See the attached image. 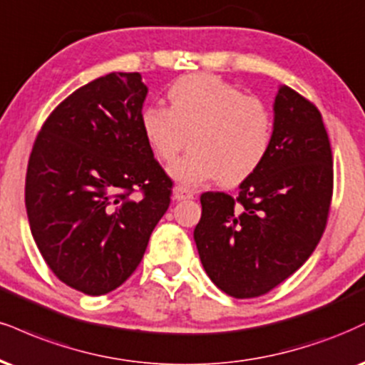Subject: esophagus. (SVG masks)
I'll use <instances>...</instances> for the list:
<instances>
[{"instance_id":"obj_1","label":"esophagus","mask_w":365,"mask_h":365,"mask_svg":"<svg viewBox=\"0 0 365 365\" xmlns=\"http://www.w3.org/2000/svg\"><path fill=\"white\" fill-rule=\"evenodd\" d=\"M173 199L175 200H188V199H194V192L188 190L185 187H175L173 188Z\"/></svg>"}]
</instances>
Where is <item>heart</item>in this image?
<instances>
[{
    "label": "heart",
    "instance_id": "1",
    "mask_svg": "<svg viewBox=\"0 0 365 365\" xmlns=\"http://www.w3.org/2000/svg\"><path fill=\"white\" fill-rule=\"evenodd\" d=\"M170 108L146 105L139 124L149 148L161 161H171L185 146V156L168 173L183 187L221 180L236 187L258 171L269 156L274 118L267 105L212 74H188L168 90Z\"/></svg>",
    "mask_w": 365,
    "mask_h": 365
}]
</instances>
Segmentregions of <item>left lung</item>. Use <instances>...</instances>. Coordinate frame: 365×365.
Instances as JSON below:
<instances>
[{"instance_id": "8db88e82", "label": "left lung", "mask_w": 365, "mask_h": 365, "mask_svg": "<svg viewBox=\"0 0 365 365\" xmlns=\"http://www.w3.org/2000/svg\"><path fill=\"white\" fill-rule=\"evenodd\" d=\"M331 194L333 158L322 113L280 86L269 156L241 183L238 199L225 192L200 195L194 240L209 279L238 299L277 287L322 240Z\"/></svg>"}]
</instances>
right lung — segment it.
Listing matches in <instances>:
<instances>
[{
	"mask_svg": "<svg viewBox=\"0 0 365 365\" xmlns=\"http://www.w3.org/2000/svg\"><path fill=\"white\" fill-rule=\"evenodd\" d=\"M146 95L139 73L96 78L57 105L30 155V231L56 277L88 296L133 275L170 205L139 124Z\"/></svg>",
	"mask_w": 365,
	"mask_h": 365,
	"instance_id": "right-lung-1",
	"label": "right lung"
}]
</instances>
